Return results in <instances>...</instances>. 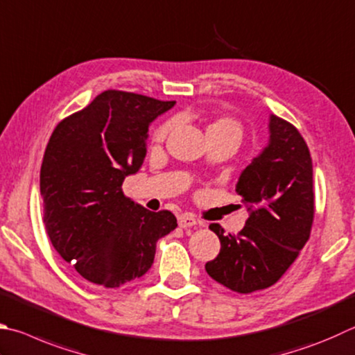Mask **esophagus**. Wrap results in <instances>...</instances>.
Masks as SVG:
<instances>
[{
  "instance_id": "1",
  "label": "esophagus",
  "mask_w": 355,
  "mask_h": 355,
  "mask_svg": "<svg viewBox=\"0 0 355 355\" xmlns=\"http://www.w3.org/2000/svg\"><path fill=\"white\" fill-rule=\"evenodd\" d=\"M178 225L182 228H189V227H196V225H202V222L196 218L194 216L191 214H183L178 217Z\"/></svg>"
}]
</instances>
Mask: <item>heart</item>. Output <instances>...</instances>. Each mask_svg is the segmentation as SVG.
Here are the masks:
<instances>
[{"label": "heart", "instance_id": "obj_1", "mask_svg": "<svg viewBox=\"0 0 355 355\" xmlns=\"http://www.w3.org/2000/svg\"><path fill=\"white\" fill-rule=\"evenodd\" d=\"M172 121H166L163 124L158 125L155 128V132L152 135V141L153 143H163V141L167 138V135L172 130ZM242 125L239 121H236L233 118H228V116H222V118H217L211 122L208 125V135H231V137L236 138H242Z\"/></svg>", "mask_w": 355, "mask_h": 355}]
</instances>
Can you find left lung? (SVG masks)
<instances>
[{"mask_svg":"<svg viewBox=\"0 0 355 355\" xmlns=\"http://www.w3.org/2000/svg\"><path fill=\"white\" fill-rule=\"evenodd\" d=\"M236 192L250 216L237 234H225L218 223L209 225L220 239V253L205 268L233 292L253 293L276 284L311 237L312 158L298 128L270 116V143L245 167Z\"/></svg>","mask_w":355,"mask_h":355,"instance_id":"8db88e82","label":"left lung"}]
</instances>
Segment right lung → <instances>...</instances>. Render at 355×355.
<instances>
[{
	"label": "right lung",
	"instance_id": "right-lung-1",
	"mask_svg": "<svg viewBox=\"0 0 355 355\" xmlns=\"http://www.w3.org/2000/svg\"><path fill=\"white\" fill-rule=\"evenodd\" d=\"M175 101L107 89L51 135L40 169L43 223L51 243L83 278L107 288L143 276L157 241L177 228L124 196L122 182L146 158L147 128Z\"/></svg>",
	"mask_w": 355,
	"mask_h": 355
}]
</instances>
